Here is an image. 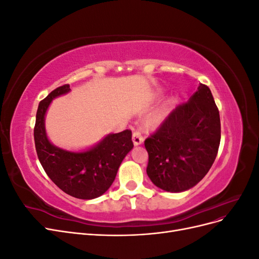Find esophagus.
Instances as JSON below:
<instances>
[{
    "label": "esophagus",
    "mask_w": 259,
    "mask_h": 259,
    "mask_svg": "<svg viewBox=\"0 0 259 259\" xmlns=\"http://www.w3.org/2000/svg\"><path fill=\"white\" fill-rule=\"evenodd\" d=\"M132 139H133V143H134L135 146L142 145L144 142V137L142 136V133H140L139 131H135L134 133H133Z\"/></svg>",
    "instance_id": "esophagus-1"
}]
</instances>
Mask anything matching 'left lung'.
I'll list each match as a JSON object with an SVG mask.
<instances>
[{"label": "left lung", "mask_w": 259, "mask_h": 259, "mask_svg": "<svg viewBox=\"0 0 259 259\" xmlns=\"http://www.w3.org/2000/svg\"><path fill=\"white\" fill-rule=\"evenodd\" d=\"M219 144V111L210 90L200 83L189 100L177 106L145 140L147 175L164 191L189 190L213 165Z\"/></svg>", "instance_id": "1"}]
</instances>
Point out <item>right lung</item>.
Segmentation results:
<instances>
[{
	"label": "right lung",
	"mask_w": 259,
	"mask_h": 259,
	"mask_svg": "<svg viewBox=\"0 0 259 259\" xmlns=\"http://www.w3.org/2000/svg\"><path fill=\"white\" fill-rule=\"evenodd\" d=\"M66 84L50 93L36 111L34 143L45 173L58 188L71 197L92 200L103 195L114 182L123 159L132 150V132L109 134L83 151H69L51 143L45 130V115L53 99L66 95Z\"/></svg>",
	"instance_id": "add662e5"
}]
</instances>
